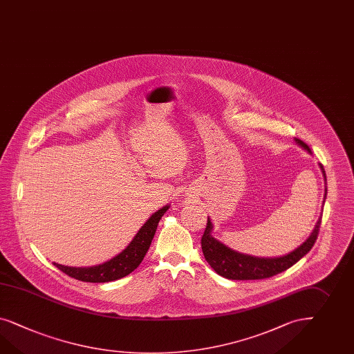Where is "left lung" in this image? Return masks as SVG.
Instances as JSON below:
<instances>
[{"label": "left lung", "instance_id": "1", "mask_svg": "<svg viewBox=\"0 0 354 354\" xmlns=\"http://www.w3.org/2000/svg\"><path fill=\"white\" fill-rule=\"evenodd\" d=\"M295 142L303 149L312 153L310 148L303 140L295 138ZM319 167L322 170L326 180L325 169L321 163H319ZM326 193H327V189H326ZM321 221H322V216L317 221L315 230L306 242L303 245H300L297 249L294 250L292 252L287 254L285 257H279V258H257V257H250V255L237 252L234 250L230 249L228 246H225L224 243H221L218 239H214L211 234L212 224H211L210 218H207V224H206V228H205L201 239L202 252L205 255L206 261L221 277L228 278V279H239V281L273 277L278 273L292 267L295 263H297L300 259L310 251L317 241V237H318Z\"/></svg>", "mask_w": 354, "mask_h": 354}]
</instances>
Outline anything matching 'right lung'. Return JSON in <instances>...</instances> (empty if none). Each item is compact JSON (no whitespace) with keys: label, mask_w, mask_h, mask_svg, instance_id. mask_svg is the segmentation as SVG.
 <instances>
[{"label":"right lung","mask_w":354,"mask_h":354,"mask_svg":"<svg viewBox=\"0 0 354 354\" xmlns=\"http://www.w3.org/2000/svg\"><path fill=\"white\" fill-rule=\"evenodd\" d=\"M167 210H169V206H163L162 209L154 212L136 233V236L129 243V246L117 257L105 261L103 264L85 268L67 267L57 263H54V266L57 269H60L63 273L68 274L69 277L76 278L78 281H84V282L102 283V282H111V281L124 277L130 274L142 263L147 251L151 246L158 221Z\"/></svg>","instance_id":"obj_1"}]
</instances>
